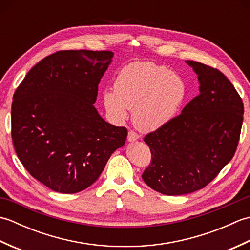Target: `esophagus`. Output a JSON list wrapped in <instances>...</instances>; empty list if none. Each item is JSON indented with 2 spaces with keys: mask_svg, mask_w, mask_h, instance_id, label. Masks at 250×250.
I'll return each instance as SVG.
<instances>
[{
  "mask_svg": "<svg viewBox=\"0 0 250 250\" xmlns=\"http://www.w3.org/2000/svg\"><path fill=\"white\" fill-rule=\"evenodd\" d=\"M136 140H139V134L134 131H129L128 133V141L129 142H134Z\"/></svg>",
  "mask_w": 250,
  "mask_h": 250,
  "instance_id": "1",
  "label": "esophagus"
}]
</instances>
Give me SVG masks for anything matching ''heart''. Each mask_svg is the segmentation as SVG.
Instances as JSON below:
<instances>
[{"label":"heart","instance_id":"1","mask_svg":"<svg viewBox=\"0 0 250 250\" xmlns=\"http://www.w3.org/2000/svg\"><path fill=\"white\" fill-rule=\"evenodd\" d=\"M187 94L184 79L164 65L135 62L119 72L115 91L106 90L103 102L107 113L122 121L133 109L132 120L137 129L151 132L171 121Z\"/></svg>","mask_w":250,"mask_h":250}]
</instances>
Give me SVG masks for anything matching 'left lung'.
<instances>
[{
    "label": "left lung",
    "instance_id": "1",
    "mask_svg": "<svg viewBox=\"0 0 250 250\" xmlns=\"http://www.w3.org/2000/svg\"><path fill=\"white\" fill-rule=\"evenodd\" d=\"M186 62L198 75L200 94L182 114L144 137L151 161L143 180L167 195L208 185L234 156L243 124V101L229 79L217 68Z\"/></svg>",
    "mask_w": 250,
    "mask_h": 250
}]
</instances>
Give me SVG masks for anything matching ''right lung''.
Returning a JSON list of instances; mask_svg holds the SVG:
<instances>
[{
    "instance_id": "right-lung-1",
    "label": "right lung",
    "mask_w": 250,
    "mask_h": 250,
    "mask_svg": "<svg viewBox=\"0 0 250 250\" xmlns=\"http://www.w3.org/2000/svg\"><path fill=\"white\" fill-rule=\"evenodd\" d=\"M114 52L61 50L31 68L16 89L12 139L26 171L46 187L76 193L91 186L128 131L93 106Z\"/></svg>"
}]
</instances>
